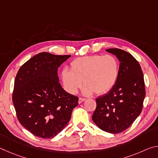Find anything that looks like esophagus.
Listing matches in <instances>:
<instances>
[{"label": "esophagus", "mask_w": 158, "mask_h": 158, "mask_svg": "<svg viewBox=\"0 0 158 158\" xmlns=\"http://www.w3.org/2000/svg\"><path fill=\"white\" fill-rule=\"evenodd\" d=\"M85 98H79V104L82 103L83 102L85 101Z\"/></svg>", "instance_id": "1"}]
</instances>
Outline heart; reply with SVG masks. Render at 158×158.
<instances>
[{
    "label": "heart",
    "instance_id": "heart-1",
    "mask_svg": "<svg viewBox=\"0 0 158 158\" xmlns=\"http://www.w3.org/2000/svg\"><path fill=\"white\" fill-rule=\"evenodd\" d=\"M119 74V63L112 55H94L76 58L70 63V69L65 68L60 77L67 91L74 94L81 86L83 93L98 95L109 91L116 84Z\"/></svg>",
    "mask_w": 158,
    "mask_h": 158
}]
</instances>
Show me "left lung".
Masks as SVG:
<instances>
[{
  "mask_svg": "<svg viewBox=\"0 0 158 158\" xmlns=\"http://www.w3.org/2000/svg\"><path fill=\"white\" fill-rule=\"evenodd\" d=\"M120 62L119 74L108 93L96 99L92 119L106 132L116 134L127 129L139 116L146 90L143 74L138 61L125 51L108 49Z\"/></svg>",
  "mask_w": 158,
  "mask_h": 158,
  "instance_id": "obj_1",
  "label": "left lung"
}]
</instances>
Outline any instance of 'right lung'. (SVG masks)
Wrapping results in <instances>:
<instances>
[{
	"label": "right lung",
	"instance_id": "right-lung-1",
	"mask_svg": "<svg viewBox=\"0 0 158 158\" xmlns=\"http://www.w3.org/2000/svg\"><path fill=\"white\" fill-rule=\"evenodd\" d=\"M70 56L40 53L26 61L16 76L12 101L18 120L36 137L56 136L78 105V97L58 82V68Z\"/></svg>",
	"mask_w": 158,
	"mask_h": 158
}]
</instances>
